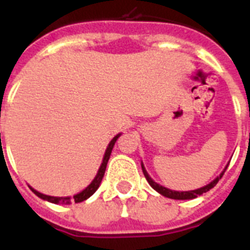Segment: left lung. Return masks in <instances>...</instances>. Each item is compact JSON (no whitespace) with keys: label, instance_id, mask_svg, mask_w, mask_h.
Masks as SVG:
<instances>
[{"label":"left lung","instance_id":"left-lung-1","mask_svg":"<svg viewBox=\"0 0 250 250\" xmlns=\"http://www.w3.org/2000/svg\"><path fill=\"white\" fill-rule=\"evenodd\" d=\"M227 168H228V166L225 167V170H227ZM225 170L220 173V176L216 177L214 181H211L209 185L204 186V188H197V190H192V191H173V190H170V188H164V186L156 184V182L148 176V173H147V171L145 170V167H143V165H142L143 175H145V177H146V180L148 181L149 185L152 186V188H155L157 192H160V194L164 195V196L170 197V199H175V200H190V199H195V197H197L199 195H203L204 192L209 191L210 188H212L214 186L216 185V184H218L219 180H220L221 177H223V175H224Z\"/></svg>","mask_w":250,"mask_h":250}]
</instances>
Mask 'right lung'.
Instances as JSON below:
<instances>
[{"label":"right lung","instance_id":"add662e5","mask_svg":"<svg viewBox=\"0 0 250 250\" xmlns=\"http://www.w3.org/2000/svg\"><path fill=\"white\" fill-rule=\"evenodd\" d=\"M119 136H121V134H117L116 137L113 138V140L110 141L109 145H108L107 149H105V153H104L103 162H102L101 167H99L98 173H97V176H95V179L92 181V184H90V185H89L88 188H85V190H83V191H82V192H79V194L74 195L73 197H54V196H47V195L41 194V192H39V191L34 190V188H31L32 192H34V194L38 195L39 197H41V199H44V200H47V201H50V203H54V204L82 203V201L86 200L88 197L92 196V195L94 194L95 191L98 190L99 185H101V182H102V179H103V176H104V172H105V167H107L108 160H109L110 153H112L113 146H114V143H116V141L118 140Z\"/></svg>","mask_w":250,"mask_h":250}]
</instances>
